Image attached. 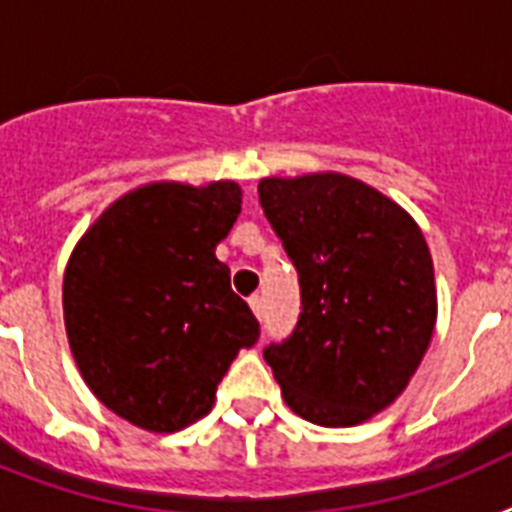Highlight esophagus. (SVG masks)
I'll return each instance as SVG.
<instances>
[{
	"mask_svg": "<svg viewBox=\"0 0 512 512\" xmlns=\"http://www.w3.org/2000/svg\"><path fill=\"white\" fill-rule=\"evenodd\" d=\"M249 308H252V313H255L257 319H260V316H263V297L260 295L249 297Z\"/></svg>",
	"mask_w": 512,
	"mask_h": 512,
	"instance_id": "1",
	"label": "esophagus"
}]
</instances>
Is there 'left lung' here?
Masks as SVG:
<instances>
[{"instance_id": "8db88e82", "label": "left lung", "mask_w": 512, "mask_h": 512, "mask_svg": "<svg viewBox=\"0 0 512 512\" xmlns=\"http://www.w3.org/2000/svg\"><path fill=\"white\" fill-rule=\"evenodd\" d=\"M260 207L300 276L295 332L263 350L287 406L348 428L409 385L436 327V279L420 225L340 172L265 177Z\"/></svg>"}]
</instances>
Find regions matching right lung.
<instances>
[{
	"label": "right lung",
	"mask_w": 512,
	"mask_h": 512,
	"mask_svg": "<svg viewBox=\"0 0 512 512\" xmlns=\"http://www.w3.org/2000/svg\"><path fill=\"white\" fill-rule=\"evenodd\" d=\"M239 212L233 180L140 185L71 252L68 345L84 382L122 420L154 433L201 420L236 353L260 337L215 257Z\"/></svg>",
	"instance_id": "1"
}]
</instances>
